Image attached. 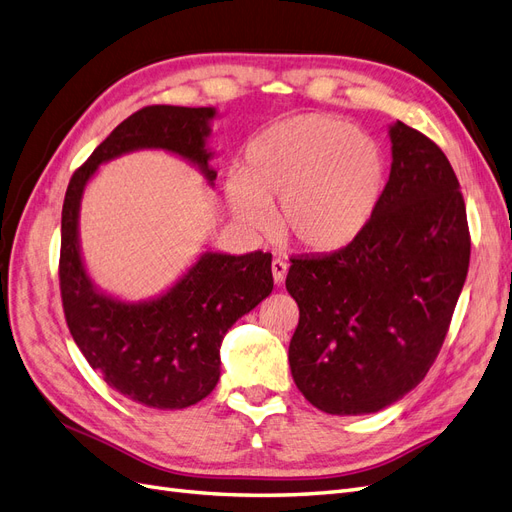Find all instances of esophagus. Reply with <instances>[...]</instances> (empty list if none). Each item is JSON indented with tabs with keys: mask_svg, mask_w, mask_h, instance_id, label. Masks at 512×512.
<instances>
[{
	"mask_svg": "<svg viewBox=\"0 0 512 512\" xmlns=\"http://www.w3.org/2000/svg\"><path fill=\"white\" fill-rule=\"evenodd\" d=\"M271 271H273V282L275 284H282L286 280V273H288V265L284 260H273L271 262Z\"/></svg>",
	"mask_w": 512,
	"mask_h": 512,
	"instance_id": "34e87169",
	"label": "esophagus"
}]
</instances>
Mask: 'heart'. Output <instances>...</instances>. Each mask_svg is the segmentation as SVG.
Returning a JSON list of instances; mask_svg holds the SVG:
<instances>
[{
  "label": "heart",
  "instance_id": "heart-1",
  "mask_svg": "<svg viewBox=\"0 0 512 512\" xmlns=\"http://www.w3.org/2000/svg\"><path fill=\"white\" fill-rule=\"evenodd\" d=\"M247 166L230 168L226 200L235 218L256 232L271 230L269 207L280 203L277 226L305 252L333 254L367 230L386 185L380 143L352 123L305 113L252 138Z\"/></svg>",
  "mask_w": 512,
  "mask_h": 512
}]
</instances>
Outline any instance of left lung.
Masks as SVG:
<instances>
[{"instance_id": "obj_1", "label": "left lung", "mask_w": 512, "mask_h": 512, "mask_svg": "<svg viewBox=\"0 0 512 512\" xmlns=\"http://www.w3.org/2000/svg\"><path fill=\"white\" fill-rule=\"evenodd\" d=\"M391 175L367 230L344 250L292 260L299 305L290 371L309 404L337 416L380 412L436 361L470 265L466 203L451 162L395 121Z\"/></svg>"}]
</instances>
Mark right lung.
Listing matches in <instances>:
<instances>
[{"label": "right lung", "mask_w": 512, "mask_h": 512, "mask_svg": "<svg viewBox=\"0 0 512 512\" xmlns=\"http://www.w3.org/2000/svg\"><path fill=\"white\" fill-rule=\"evenodd\" d=\"M213 106H145L106 136L72 175L61 209L59 286L68 329L104 382L136 404L181 410L220 380V346L241 316L273 290L271 254L203 252L179 280L145 301H123L91 280L79 235L81 200L100 164L162 149L215 185L209 149Z\"/></svg>", "instance_id": "add662e5"}]
</instances>
